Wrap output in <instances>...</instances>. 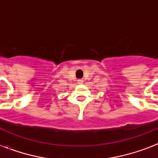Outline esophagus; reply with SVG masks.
I'll list each match as a JSON object with an SVG mask.
<instances>
[{
	"instance_id": "1",
	"label": "esophagus",
	"mask_w": 158,
	"mask_h": 158,
	"mask_svg": "<svg viewBox=\"0 0 158 158\" xmlns=\"http://www.w3.org/2000/svg\"><path fill=\"white\" fill-rule=\"evenodd\" d=\"M77 81H78V83H79V84H81V83H83V81H82V80H78Z\"/></svg>"
}]
</instances>
